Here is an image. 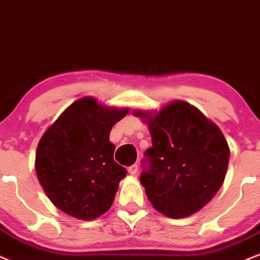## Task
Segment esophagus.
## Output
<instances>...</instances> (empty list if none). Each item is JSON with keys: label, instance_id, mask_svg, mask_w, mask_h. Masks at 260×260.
Instances as JSON below:
<instances>
[{"label": "esophagus", "instance_id": "1", "mask_svg": "<svg viewBox=\"0 0 260 260\" xmlns=\"http://www.w3.org/2000/svg\"><path fill=\"white\" fill-rule=\"evenodd\" d=\"M128 173L131 174V175H136L138 173V166L137 164H133V166H131L129 168H128Z\"/></svg>", "mask_w": 260, "mask_h": 260}]
</instances>
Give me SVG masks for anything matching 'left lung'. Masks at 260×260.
I'll return each instance as SVG.
<instances>
[{"mask_svg":"<svg viewBox=\"0 0 260 260\" xmlns=\"http://www.w3.org/2000/svg\"><path fill=\"white\" fill-rule=\"evenodd\" d=\"M134 115L149 123L152 140L140 175L147 199L172 218L199 211L221 188L228 169L231 151L221 129L183 101Z\"/></svg>","mask_w":260,"mask_h":260,"instance_id":"obj_1","label":"left lung"}]
</instances>
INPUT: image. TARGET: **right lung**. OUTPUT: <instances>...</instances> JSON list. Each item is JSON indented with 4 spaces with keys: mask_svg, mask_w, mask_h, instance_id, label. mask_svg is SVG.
Segmentation results:
<instances>
[{
    "mask_svg": "<svg viewBox=\"0 0 260 260\" xmlns=\"http://www.w3.org/2000/svg\"><path fill=\"white\" fill-rule=\"evenodd\" d=\"M128 111L84 97L43 134L36 173L45 194L61 211L90 221L110 209L127 170L114 160L115 145L109 136Z\"/></svg>",
    "mask_w": 260,
    "mask_h": 260,
    "instance_id": "right-lung-1",
    "label": "right lung"
}]
</instances>
